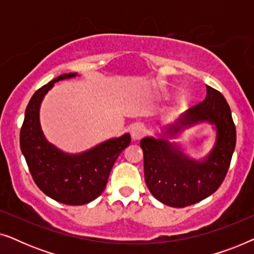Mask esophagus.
Masks as SVG:
<instances>
[{
	"label": "esophagus",
	"instance_id": "1",
	"mask_svg": "<svg viewBox=\"0 0 254 254\" xmlns=\"http://www.w3.org/2000/svg\"><path fill=\"white\" fill-rule=\"evenodd\" d=\"M145 127L142 124H136L135 126L131 127L130 129V135L133 140H140L145 135Z\"/></svg>",
	"mask_w": 254,
	"mask_h": 254
}]
</instances>
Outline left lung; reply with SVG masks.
Listing matches in <instances>:
<instances>
[{"instance_id": "1", "label": "left lung", "mask_w": 254, "mask_h": 254, "mask_svg": "<svg viewBox=\"0 0 254 254\" xmlns=\"http://www.w3.org/2000/svg\"><path fill=\"white\" fill-rule=\"evenodd\" d=\"M202 102L190 107L176 124L166 127V135L201 121L216 127V142L202 162L193 161L165 138L144 137L140 142L144 157V179L158 201L183 208L206 199L216 192L227 176L236 147V127L223 95L207 85Z\"/></svg>"}]
</instances>
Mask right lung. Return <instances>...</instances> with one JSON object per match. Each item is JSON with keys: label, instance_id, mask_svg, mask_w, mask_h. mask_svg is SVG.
<instances>
[{"label": "right lung", "instance_id": "add662e5", "mask_svg": "<svg viewBox=\"0 0 254 254\" xmlns=\"http://www.w3.org/2000/svg\"><path fill=\"white\" fill-rule=\"evenodd\" d=\"M76 75H60L34 92L19 136L20 149L37 186L53 200L70 206L89 203L103 193L114 162L130 143V135L125 134L78 155L64 154L48 143L39 123L41 100L55 82Z\"/></svg>", "mask_w": 254, "mask_h": 254}]
</instances>
